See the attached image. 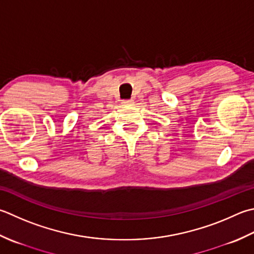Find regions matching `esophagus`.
Segmentation results:
<instances>
[{
	"instance_id": "esophagus-1",
	"label": "esophagus",
	"mask_w": 254,
	"mask_h": 254,
	"mask_svg": "<svg viewBox=\"0 0 254 254\" xmlns=\"http://www.w3.org/2000/svg\"><path fill=\"white\" fill-rule=\"evenodd\" d=\"M134 102H133V100L131 99V100H123L122 101V106H124V107H128V106H132Z\"/></svg>"
}]
</instances>
